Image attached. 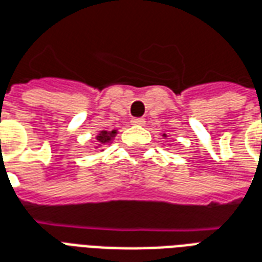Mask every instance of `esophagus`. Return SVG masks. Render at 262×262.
<instances>
[{
	"mask_svg": "<svg viewBox=\"0 0 262 262\" xmlns=\"http://www.w3.org/2000/svg\"><path fill=\"white\" fill-rule=\"evenodd\" d=\"M144 122H146V120L143 119V118H133V119H132V123H133V125H137V126L144 125Z\"/></svg>",
	"mask_w": 262,
	"mask_h": 262,
	"instance_id": "1",
	"label": "esophagus"
}]
</instances>
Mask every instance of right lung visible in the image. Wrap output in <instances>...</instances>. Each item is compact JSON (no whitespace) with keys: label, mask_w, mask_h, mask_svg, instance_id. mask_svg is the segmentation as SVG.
Segmentation results:
<instances>
[{"label":"right lung","mask_w":262,"mask_h":262,"mask_svg":"<svg viewBox=\"0 0 262 262\" xmlns=\"http://www.w3.org/2000/svg\"><path fill=\"white\" fill-rule=\"evenodd\" d=\"M115 135H116V130H112V132L102 130L97 136V140H98V143L103 144V143H108L109 140H112V139L115 137Z\"/></svg>","instance_id":"obj_1"}]
</instances>
